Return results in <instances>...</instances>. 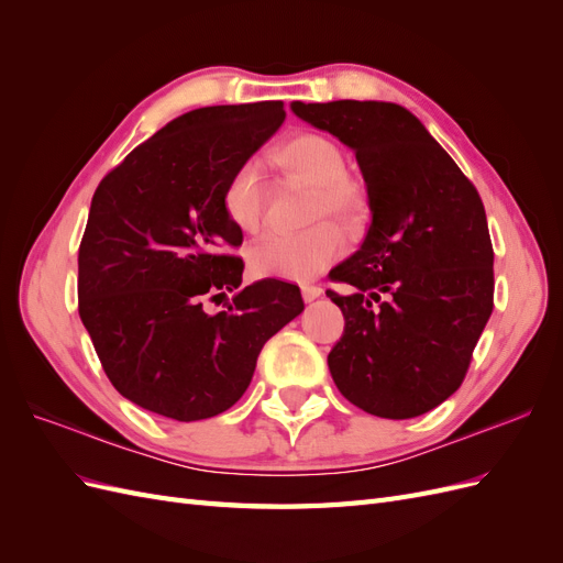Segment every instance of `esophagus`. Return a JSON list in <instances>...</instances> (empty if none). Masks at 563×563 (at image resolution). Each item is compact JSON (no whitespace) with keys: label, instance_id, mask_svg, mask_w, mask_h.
Segmentation results:
<instances>
[{"label":"esophagus","instance_id":"esophagus-1","mask_svg":"<svg viewBox=\"0 0 563 563\" xmlns=\"http://www.w3.org/2000/svg\"><path fill=\"white\" fill-rule=\"evenodd\" d=\"M319 296H321V286H312V284L302 286V300H305V302H312V300H317Z\"/></svg>","mask_w":563,"mask_h":563}]
</instances>
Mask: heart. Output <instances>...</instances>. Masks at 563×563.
<instances>
[{"label":"heart","instance_id":"1","mask_svg":"<svg viewBox=\"0 0 563 563\" xmlns=\"http://www.w3.org/2000/svg\"><path fill=\"white\" fill-rule=\"evenodd\" d=\"M272 164L279 172L312 185L308 220L331 218L350 232L368 220L366 187L347 174L343 147L329 135L296 133L272 152ZM223 213L234 228L255 232L263 223L265 183L255 162H244L225 180ZM345 251L343 234L331 223H317L298 234H267L249 249V267L255 277H275L288 282H310L331 267Z\"/></svg>","mask_w":563,"mask_h":563}]
</instances>
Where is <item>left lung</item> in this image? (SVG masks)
I'll list each match as a JSON object with an SVG mask.
<instances>
[{
    "instance_id": "1",
    "label": "left lung",
    "mask_w": 563,
    "mask_h": 563,
    "mask_svg": "<svg viewBox=\"0 0 563 563\" xmlns=\"http://www.w3.org/2000/svg\"><path fill=\"white\" fill-rule=\"evenodd\" d=\"M354 150L373 213L362 249L329 272L345 331L329 354L335 387L362 411L404 420L463 385L493 312L486 211L418 119L395 103H291Z\"/></svg>"
}]
</instances>
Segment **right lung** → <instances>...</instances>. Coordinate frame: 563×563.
Here are the masks:
<instances>
[{
    "mask_svg": "<svg viewBox=\"0 0 563 563\" xmlns=\"http://www.w3.org/2000/svg\"><path fill=\"white\" fill-rule=\"evenodd\" d=\"M282 100L213 106L168 122L100 180L79 244V317L106 376L180 422L228 411L267 340L305 302L296 284L242 288L225 180L284 122ZM233 300L211 316L202 305Z\"/></svg>",
    "mask_w": 563,
    "mask_h": 563,
    "instance_id": "obj_1",
    "label": "right lung"
}]
</instances>
